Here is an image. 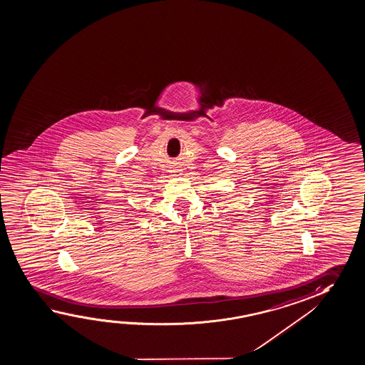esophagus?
I'll use <instances>...</instances> for the list:
<instances>
[{
    "mask_svg": "<svg viewBox=\"0 0 365 365\" xmlns=\"http://www.w3.org/2000/svg\"><path fill=\"white\" fill-rule=\"evenodd\" d=\"M173 173H174V175H179L180 174L179 170H173Z\"/></svg>",
    "mask_w": 365,
    "mask_h": 365,
    "instance_id": "34e87169",
    "label": "esophagus"
}]
</instances>
